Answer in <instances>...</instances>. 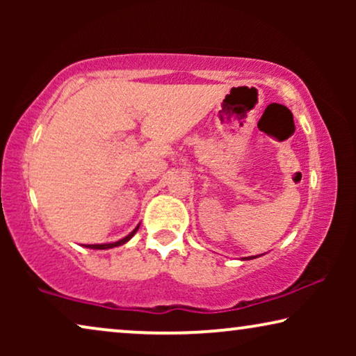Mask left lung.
Returning <instances> with one entry per match:
<instances>
[{"instance_id":"1","label":"left lung","mask_w":356,"mask_h":356,"mask_svg":"<svg viewBox=\"0 0 356 356\" xmlns=\"http://www.w3.org/2000/svg\"><path fill=\"white\" fill-rule=\"evenodd\" d=\"M245 259H246V257H245ZM248 259H254V256H251V257H248Z\"/></svg>"}]
</instances>
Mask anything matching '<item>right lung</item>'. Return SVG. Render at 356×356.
<instances>
[{
    "label": "right lung",
    "instance_id": "1",
    "mask_svg": "<svg viewBox=\"0 0 356 356\" xmlns=\"http://www.w3.org/2000/svg\"><path fill=\"white\" fill-rule=\"evenodd\" d=\"M139 230V225L134 228L133 232L129 233L128 236H124L123 240H120V241H115V243H104V245H86V248H90V250H110V248H116V246H121V245H124V243H128L131 238L134 236V233Z\"/></svg>",
    "mask_w": 356,
    "mask_h": 356
}]
</instances>
